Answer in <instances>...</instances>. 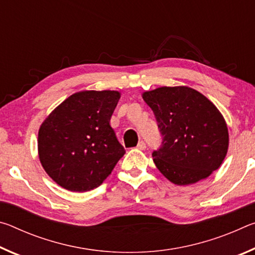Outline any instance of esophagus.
Masks as SVG:
<instances>
[{
  "instance_id": "esophagus-1",
  "label": "esophagus",
  "mask_w": 255,
  "mask_h": 255,
  "mask_svg": "<svg viewBox=\"0 0 255 255\" xmlns=\"http://www.w3.org/2000/svg\"><path fill=\"white\" fill-rule=\"evenodd\" d=\"M136 148H137V149H140V150H144V149L146 148V144L144 143L143 140H140L139 143H138V145L136 146Z\"/></svg>"
}]
</instances>
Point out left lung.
Instances as JSON below:
<instances>
[{
    "label": "left lung",
    "mask_w": 255,
    "mask_h": 255,
    "mask_svg": "<svg viewBox=\"0 0 255 255\" xmlns=\"http://www.w3.org/2000/svg\"><path fill=\"white\" fill-rule=\"evenodd\" d=\"M141 97L163 138L153 161L167 180L193 184L222 165L230 136L225 119L209 99L189 86H162Z\"/></svg>",
    "instance_id": "left-lung-1"
}]
</instances>
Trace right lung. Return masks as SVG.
<instances>
[{
    "label": "right lung",
    "instance_id": "add662e5",
    "mask_svg": "<svg viewBox=\"0 0 255 255\" xmlns=\"http://www.w3.org/2000/svg\"><path fill=\"white\" fill-rule=\"evenodd\" d=\"M120 92L81 91L47 116L38 132L42 167L60 187L73 192L96 189L126 150L110 126Z\"/></svg>",
    "mask_w": 255,
    "mask_h": 255
}]
</instances>
